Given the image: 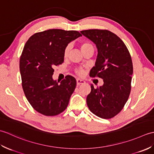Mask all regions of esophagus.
<instances>
[{
    "instance_id": "34e87169",
    "label": "esophagus",
    "mask_w": 154,
    "mask_h": 154,
    "mask_svg": "<svg viewBox=\"0 0 154 154\" xmlns=\"http://www.w3.org/2000/svg\"><path fill=\"white\" fill-rule=\"evenodd\" d=\"M85 83V82L83 80H81L80 79H77V85H80L81 84H84Z\"/></svg>"
}]
</instances>
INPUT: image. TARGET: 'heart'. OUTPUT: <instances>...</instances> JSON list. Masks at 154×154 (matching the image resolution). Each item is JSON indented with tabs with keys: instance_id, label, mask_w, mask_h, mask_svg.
<instances>
[{
	"instance_id": "b5f03b06",
	"label": "heart",
	"mask_w": 154,
	"mask_h": 154,
	"mask_svg": "<svg viewBox=\"0 0 154 154\" xmlns=\"http://www.w3.org/2000/svg\"><path fill=\"white\" fill-rule=\"evenodd\" d=\"M80 47H81V51H83V50H86L87 48H90V47H93V45H91L89 42H83V43H82L81 44V45H80ZM69 46H67L66 48H65V50H64V53H63V54H64V57H67V55H68V53H69ZM76 73L78 74V75H83V70L82 69H77L76 70Z\"/></svg>"
}]
</instances>
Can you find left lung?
<instances>
[{
    "label": "left lung",
    "instance_id": "obj_1",
    "mask_svg": "<svg viewBox=\"0 0 154 154\" xmlns=\"http://www.w3.org/2000/svg\"><path fill=\"white\" fill-rule=\"evenodd\" d=\"M81 33L94 42L98 50L90 76L101 78L104 82L96 89L91 85L87 106L101 119H112L122 110L131 91L133 65L130 52L123 41L110 31L92 29Z\"/></svg>",
    "mask_w": 154,
    "mask_h": 154
}]
</instances>
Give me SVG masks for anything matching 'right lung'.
I'll return each mask as SVG.
<instances>
[{
  "label": "right lung",
  "instance_id": "obj_1",
  "mask_svg": "<svg viewBox=\"0 0 154 154\" xmlns=\"http://www.w3.org/2000/svg\"><path fill=\"white\" fill-rule=\"evenodd\" d=\"M81 35L75 30L50 29L32 35L26 43L20 59L22 89L39 113L52 116L66 109L76 79L67 75L59 84L52 75L54 67L63 63L68 44Z\"/></svg>",
  "mask_w": 154,
  "mask_h": 154
}]
</instances>
